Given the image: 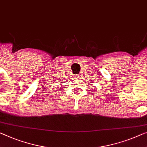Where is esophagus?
<instances>
[{"label": "esophagus", "mask_w": 147, "mask_h": 147, "mask_svg": "<svg viewBox=\"0 0 147 147\" xmlns=\"http://www.w3.org/2000/svg\"><path fill=\"white\" fill-rule=\"evenodd\" d=\"M76 78H77V79H79V78H80V74H78V75L76 76Z\"/></svg>", "instance_id": "1"}]
</instances>
